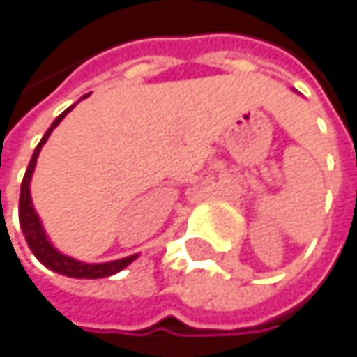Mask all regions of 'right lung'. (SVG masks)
Returning a JSON list of instances; mask_svg holds the SVG:
<instances>
[{
    "mask_svg": "<svg viewBox=\"0 0 357 357\" xmlns=\"http://www.w3.org/2000/svg\"><path fill=\"white\" fill-rule=\"evenodd\" d=\"M87 98V96H83ZM81 98V100H83ZM75 108V104L70 108H66L52 125L50 129L45 131V135L41 137V142L37 144L33 156H31V162L26 167V173L22 177V186H20V203H18V220H20V228H22V234L26 238V245L29 249L33 251V255L52 272L56 274H62V276H68V278H106V276H112L116 272H121L123 268H127L131 261L137 259V255H129V257H123V259H114V261H104V264H87V261H79V259H73L64 253H60L47 238L45 230H43V224L33 207V199H31V177H33V171H35V165H37V156L41 152V146L47 142L50 133L54 131V127L60 125V121Z\"/></svg>",
    "mask_w": 357,
    "mask_h": 357,
    "instance_id": "add662e5",
    "label": "right lung"
}]
</instances>
